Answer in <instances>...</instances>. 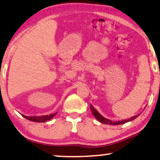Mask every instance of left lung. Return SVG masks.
<instances>
[{
  "mask_svg": "<svg viewBox=\"0 0 160 160\" xmlns=\"http://www.w3.org/2000/svg\"><path fill=\"white\" fill-rule=\"evenodd\" d=\"M90 110H91V112L92 113V115H93L95 118L97 119V120H98L101 123H105V124H109V125H120V124H123V123H127L128 121H131L133 120V119H135L136 118H137L139 115H136L134 116H133L132 118H131L129 119H127V120H123V121H112L111 120H108V119L107 118H105L104 117H103L101 114H100L94 108V107L92 106V105H90Z\"/></svg>",
  "mask_w": 160,
  "mask_h": 160,
  "instance_id": "1",
  "label": "left lung"
}]
</instances>
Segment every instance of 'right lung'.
<instances>
[{"label":"right lung","instance_id":"add662e5","mask_svg":"<svg viewBox=\"0 0 160 160\" xmlns=\"http://www.w3.org/2000/svg\"><path fill=\"white\" fill-rule=\"evenodd\" d=\"M56 113H52L49 114V115H45V116H27L24 115H22L23 117L26 118L28 120L34 121V122H45V121L50 120L54 116L56 115Z\"/></svg>","mask_w":160,"mask_h":160}]
</instances>
